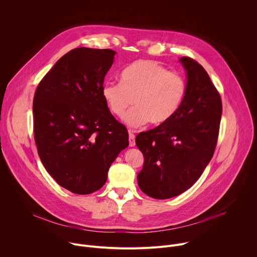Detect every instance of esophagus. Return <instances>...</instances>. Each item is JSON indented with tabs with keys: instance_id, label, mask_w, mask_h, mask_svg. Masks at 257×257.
Here are the masks:
<instances>
[{
	"instance_id": "esophagus-1",
	"label": "esophagus",
	"mask_w": 257,
	"mask_h": 257,
	"mask_svg": "<svg viewBox=\"0 0 257 257\" xmlns=\"http://www.w3.org/2000/svg\"><path fill=\"white\" fill-rule=\"evenodd\" d=\"M129 146H135V135L131 131H129Z\"/></svg>"
}]
</instances>
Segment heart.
<instances>
[{
	"label": "heart",
	"instance_id": "b5f03b06",
	"mask_svg": "<svg viewBox=\"0 0 257 257\" xmlns=\"http://www.w3.org/2000/svg\"><path fill=\"white\" fill-rule=\"evenodd\" d=\"M186 93V83L180 75L151 61H136L120 74V82H105L102 97L111 113L123 117L133 103L136 106L124 117L129 127H141L149 122L160 126L171 120Z\"/></svg>",
	"mask_w": 257,
	"mask_h": 257
}]
</instances>
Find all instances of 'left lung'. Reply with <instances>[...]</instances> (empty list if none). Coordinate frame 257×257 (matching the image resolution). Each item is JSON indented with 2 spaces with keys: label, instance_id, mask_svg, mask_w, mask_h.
<instances>
[{
  "label": "left lung",
  "instance_id": "obj_1",
  "mask_svg": "<svg viewBox=\"0 0 257 257\" xmlns=\"http://www.w3.org/2000/svg\"><path fill=\"white\" fill-rule=\"evenodd\" d=\"M186 93L167 123L136 136L143 154L137 175L142 192L156 199L175 197L189 189L210 162L222 118V100L206 71L196 61L182 57Z\"/></svg>",
  "mask_w": 257,
  "mask_h": 257
}]
</instances>
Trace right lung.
Masks as SVG:
<instances>
[{"instance_id": "right-lung-1", "label": "right lung", "mask_w": 257, "mask_h": 257, "mask_svg": "<svg viewBox=\"0 0 257 257\" xmlns=\"http://www.w3.org/2000/svg\"><path fill=\"white\" fill-rule=\"evenodd\" d=\"M116 52L77 48L47 73L33 98V131L40 159L58 184L75 194L100 189L128 131L102 97Z\"/></svg>"}]
</instances>
